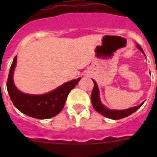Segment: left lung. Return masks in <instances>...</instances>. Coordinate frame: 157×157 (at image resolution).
<instances>
[{
	"label": "left lung",
	"mask_w": 157,
	"mask_h": 157,
	"mask_svg": "<svg viewBox=\"0 0 157 157\" xmlns=\"http://www.w3.org/2000/svg\"><path fill=\"white\" fill-rule=\"evenodd\" d=\"M136 46L145 55V52H144L143 49L141 48V47L138 44H137ZM93 82H94V89H93L92 94H91V102H92L93 107H94V109L97 112H99L100 114L105 116V117L109 118V119H112V120H120V119H123V118L127 117V116H130V115L133 114L134 112H136L141 105H143L144 102H145L144 101V102L140 104L138 106L132 107V108L124 109V110H114V109H108L107 107H105L103 104L101 103V101L100 99L99 96V89H98V85H97V82L94 79H93Z\"/></svg>",
	"instance_id": "1"
}]
</instances>
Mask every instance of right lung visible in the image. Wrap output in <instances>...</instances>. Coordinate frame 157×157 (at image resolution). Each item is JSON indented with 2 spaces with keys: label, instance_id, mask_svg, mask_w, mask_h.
<instances>
[{
  "label": "right lung",
  "instance_id": "obj_1",
  "mask_svg": "<svg viewBox=\"0 0 157 157\" xmlns=\"http://www.w3.org/2000/svg\"><path fill=\"white\" fill-rule=\"evenodd\" d=\"M16 62L17 56L12 61L7 81L8 93L15 107L23 114L40 120L49 119L59 114L63 109L68 94L78 83L81 78L65 82L45 94H25L19 90L14 84L13 73Z\"/></svg>",
  "mask_w": 157,
  "mask_h": 157
}]
</instances>
